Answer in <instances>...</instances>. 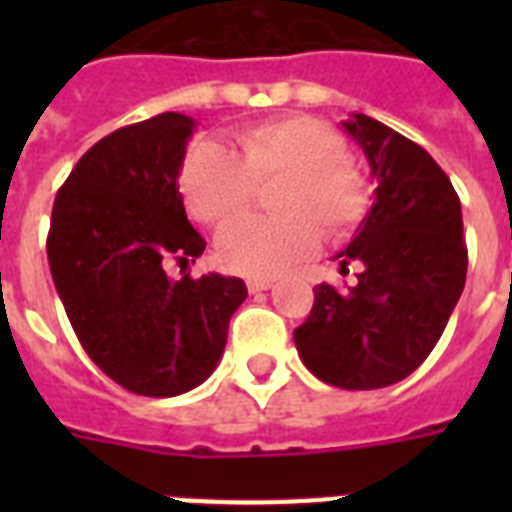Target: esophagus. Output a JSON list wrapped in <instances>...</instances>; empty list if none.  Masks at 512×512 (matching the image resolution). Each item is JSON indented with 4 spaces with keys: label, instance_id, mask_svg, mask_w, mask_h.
Here are the masks:
<instances>
[{
    "label": "esophagus",
    "instance_id": "34e87169",
    "mask_svg": "<svg viewBox=\"0 0 512 512\" xmlns=\"http://www.w3.org/2000/svg\"><path fill=\"white\" fill-rule=\"evenodd\" d=\"M273 287V279H247V289L252 292V295H257V292H265V289Z\"/></svg>",
    "mask_w": 512,
    "mask_h": 512
}]
</instances>
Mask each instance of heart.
Instances as JSON below:
<instances>
[{
    "label": "heart",
    "instance_id": "heart-1",
    "mask_svg": "<svg viewBox=\"0 0 512 512\" xmlns=\"http://www.w3.org/2000/svg\"><path fill=\"white\" fill-rule=\"evenodd\" d=\"M345 140L313 116H281L236 135L228 151L199 143L180 170V191L201 223L220 225L251 203L254 185L282 177L276 218H240L217 236L225 268L268 279L311 257L321 234L342 239L369 207L366 177L345 159Z\"/></svg>",
    "mask_w": 512,
    "mask_h": 512
}]
</instances>
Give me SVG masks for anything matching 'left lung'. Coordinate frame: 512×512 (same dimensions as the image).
<instances>
[{"mask_svg":"<svg viewBox=\"0 0 512 512\" xmlns=\"http://www.w3.org/2000/svg\"><path fill=\"white\" fill-rule=\"evenodd\" d=\"M342 130L364 151L374 204L337 252L356 284L313 289L311 316L295 329L297 353L321 382L388 388L428 358L465 289L468 249L452 180L422 146L366 114Z\"/></svg>","mask_w":512,"mask_h":512,"instance_id":"8db88e82","label":"left lung"}]
</instances>
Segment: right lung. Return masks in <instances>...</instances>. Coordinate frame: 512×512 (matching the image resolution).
Segmentation results:
<instances>
[{
	"label": "right lung",
	"instance_id": "obj_1",
	"mask_svg": "<svg viewBox=\"0 0 512 512\" xmlns=\"http://www.w3.org/2000/svg\"><path fill=\"white\" fill-rule=\"evenodd\" d=\"M191 116H151L98 140L55 196L47 260L87 356L138 396L188 393L215 372L228 321L247 300L236 276H167L207 247L177 177Z\"/></svg>",
	"mask_w": 512,
	"mask_h": 512
}]
</instances>
